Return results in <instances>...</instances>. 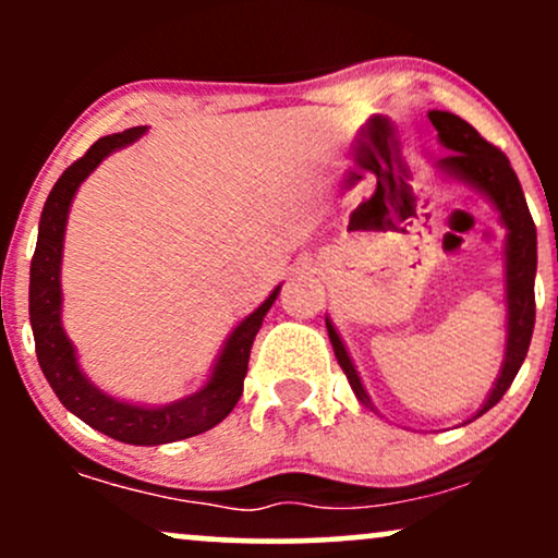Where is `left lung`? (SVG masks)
Listing matches in <instances>:
<instances>
[{
    "instance_id": "obj_1",
    "label": "left lung",
    "mask_w": 558,
    "mask_h": 558,
    "mask_svg": "<svg viewBox=\"0 0 558 558\" xmlns=\"http://www.w3.org/2000/svg\"><path fill=\"white\" fill-rule=\"evenodd\" d=\"M430 123L438 131L440 144L446 146L451 155H446L438 162L440 170L448 175L459 178V181L475 185L485 196L496 204L501 213V220L506 230H509V241H506V301H509V336H506V356L501 375H498L496 386H493L488 401L477 412L485 414L490 407H496L504 399V393L514 383L517 373H520L524 356H527L530 338H533L535 328V267H537V235L535 222L530 215L527 202H524L522 185L517 181V172L511 170L509 159L501 149L488 144L466 120L459 114L433 110L427 112ZM328 336L336 351V360L341 369L349 377V386L354 388L356 399L367 407H373L367 390H364L360 375H356L354 364L349 360V351L343 349V341L338 338L336 328L330 319Z\"/></svg>"
}]
</instances>
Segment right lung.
Returning a JSON list of instances; mask_svg holds the SVG:
<instances>
[{
    "instance_id": "obj_1",
    "label": "right lung",
    "mask_w": 558,
    "mask_h": 558,
    "mask_svg": "<svg viewBox=\"0 0 558 558\" xmlns=\"http://www.w3.org/2000/svg\"><path fill=\"white\" fill-rule=\"evenodd\" d=\"M146 128H128L123 133L99 138L92 149L81 159H75L70 168L62 172L60 181L49 191L47 204H44L41 222H38V241L34 259H31V288H28V312L31 328H34L36 356L41 364V373L49 380V386L62 401V407L70 409L75 417H81L94 430L110 435L114 440L133 446H159L172 444V440L191 438L217 422H222L233 412L243 393V377L248 369V354L252 343L257 338L270 306L278 299L280 286L267 296L259 310H254L233 336L228 338L220 360L215 364V373L209 383L198 393L181 399L168 407H133V403L118 401L112 396L101 393L94 388V383L86 380L75 362V349L68 341L65 330L60 323L62 310V291H60V262H62V239H65L68 209L73 202L78 185L86 181L88 172L101 162L114 149H123L125 144H133Z\"/></svg>"
}]
</instances>
